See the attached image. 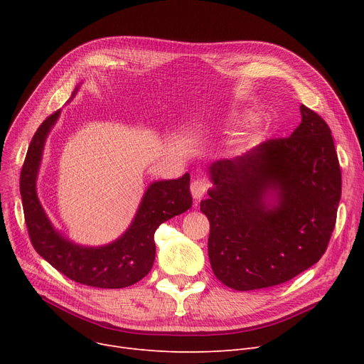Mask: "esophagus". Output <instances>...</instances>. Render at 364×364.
<instances>
[{
    "label": "esophagus",
    "mask_w": 364,
    "mask_h": 364,
    "mask_svg": "<svg viewBox=\"0 0 364 364\" xmlns=\"http://www.w3.org/2000/svg\"><path fill=\"white\" fill-rule=\"evenodd\" d=\"M208 190V184L205 183V180L202 178H198V180H193L192 184H190V192H192V196L193 199H200Z\"/></svg>",
    "instance_id": "esophagus-1"
}]
</instances>
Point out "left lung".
Wrapping results in <instances>:
<instances>
[{"instance_id": "8db88e82", "label": "left lung", "mask_w": 364, "mask_h": 364, "mask_svg": "<svg viewBox=\"0 0 364 364\" xmlns=\"http://www.w3.org/2000/svg\"><path fill=\"white\" fill-rule=\"evenodd\" d=\"M299 110L291 137L209 165L214 186L200 202L211 224L209 262L235 291L270 288L310 269L333 232L341 169L331 128L311 109Z\"/></svg>"}]
</instances>
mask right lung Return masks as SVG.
I'll list each match as a JSON object with an SVG mask.
<instances>
[{
  "mask_svg": "<svg viewBox=\"0 0 364 364\" xmlns=\"http://www.w3.org/2000/svg\"><path fill=\"white\" fill-rule=\"evenodd\" d=\"M78 90L80 85L75 87L70 100ZM60 112H54L36 129L22 168L21 195L31 242L55 270L76 283L102 289L127 288L150 272L156 255V228L192 206L190 174L150 183L129 227L117 240L102 246L75 243L53 225L36 193L44 146Z\"/></svg>",
  "mask_w": 364,
  "mask_h": 364,
  "instance_id": "right-lung-1",
  "label": "right lung"
}]
</instances>
